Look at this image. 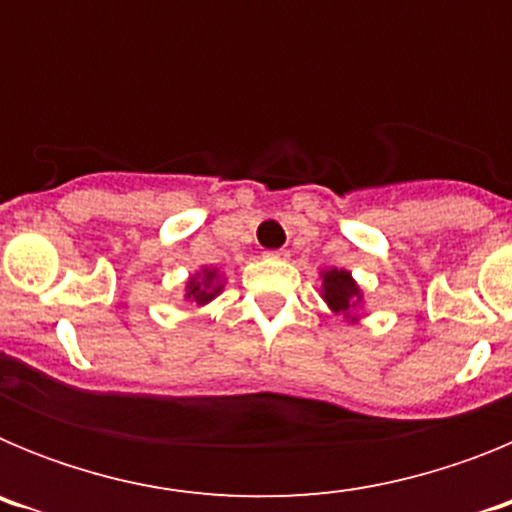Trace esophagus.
<instances>
[{
  "instance_id": "34e87169",
  "label": "esophagus",
  "mask_w": 512,
  "mask_h": 512,
  "mask_svg": "<svg viewBox=\"0 0 512 512\" xmlns=\"http://www.w3.org/2000/svg\"><path fill=\"white\" fill-rule=\"evenodd\" d=\"M269 256H271V259H287L289 251H287V248H277V251H269Z\"/></svg>"
}]
</instances>
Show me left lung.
<instances>
[{
    "label": "left lung",
    "instance_id": "obj_1",
    "mask_svg": "<svg viewBox=\"0 0 512 512\" xmlns=\"http://www.w3.org/2000/svg\"><path fill=\"white\" fill-rule=\"evenodd\" d=\"M323 300L333 312H348L361 300V292L348 271L330 269L323 274Z\"/></svg>",
    "mask_w": 512,
    "mask_h": 512
}]
</instances>
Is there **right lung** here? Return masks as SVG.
Masks as SVG:
<instances>
[{
  "label": "right lung",
  "mask_w": 512,
  "mask_h": 512,
  "mask_svg": "<svg viewBox=\"0 0 512 512\" xmlns=\"http://www.w3.org/2000/svg\"><path fill=\"white\" fill-rule=\"evenodd\" d=\"M202 274H205V277L202 279L192 277L187 284V300L197 302V305H207V302H210L220 289H223V284H217L215 269H205Z\"/></svg>",
  "instance_id": "right-lung-1"
}]
</instances>
